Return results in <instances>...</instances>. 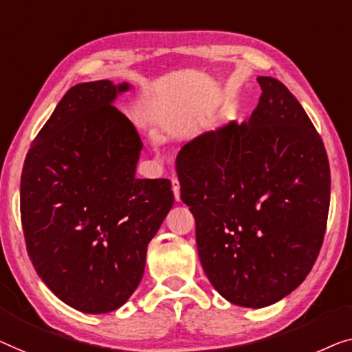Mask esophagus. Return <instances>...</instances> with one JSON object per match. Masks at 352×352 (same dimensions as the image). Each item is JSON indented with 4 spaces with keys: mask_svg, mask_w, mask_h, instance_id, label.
<instances>
[{
    "mask_svg": "<svg viewBox=\"0 0 352 352\" xmlns=\"http://www.w3.org/2000/svg\"><path fill=\"white\" fill-rule=\"evenodd\" d=\"M172 191H174L175 201H180V183L177 178H172Z\"/></svg>",
    "mask_w": 352,
    "mask_h": 352,
    "instance_id": "1",
    "label": "esophagus"
}]
</instances>
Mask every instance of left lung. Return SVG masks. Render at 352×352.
<instances>
[{"label": "left lung", "mask_w": 352, "mask_h": 352, "mask_svg": "<svg viewBox=\"0 0 352 352\" xmlns=\"http://www.w3.org/2000/svg\"><path fill=\"white\" fill-rule=\"evenodd\" d=\"M256 81L261 96L249 122L202 133L177 157L202 270L244 308L273 305L306 279L330 206L322 138L284 84Z\"/></svg>", "instance_id": "obj_1"}]
</instances>
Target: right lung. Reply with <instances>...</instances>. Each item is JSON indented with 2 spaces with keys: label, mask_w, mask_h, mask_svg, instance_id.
Here are the masks:
<instances>
[{
  "label": "right lung",
  "mask_w": 352,
  "mask_h": 352,
  "mask_svg": "<svg viewBox=\"0 0 352 352\" xmlns=\"http://www.w3.org/2000/svg\"><path fill=\"white\" fill-rule=\"evenodd\" d=\"M129 82L68 91L30 146L21 219L38 276L63 303L102 314L126 303L174 204L167 178L135 177L142 138L118 108Z\"/></svg>",
  "instance_id": "add662e5"
}]
</instances>
